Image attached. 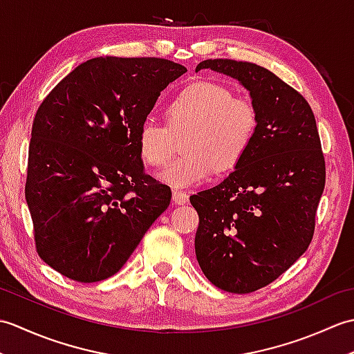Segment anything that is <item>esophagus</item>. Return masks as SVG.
Segmentation results:
<instances>
[{
    "instance_id": "obj_1",
    "label": "esophagus",
    "mask_w": 354,
    "mask_h": 354,
    "mask_svg": "<svg viewBox=\"0 0 354 354\" xmlns=\"http://www.w3.org/2000/svg\"><path fill=\"white\" fill-rule=\"evenodd\" d=\"M171 198H173V202H175L176 205H184V204H187V202H189V194L184 193V192H179V190H173Z\"/></svg>"
}]
</instances>
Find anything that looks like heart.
Returning <instances> with one entry per match:
<instances>
[{"instance_id":"1","label":"heart","mask_w":354,"mask_h":354,"mask_svg":"<svg viewBox=\"0 0 354 354\" xmlns=\"http://www.w3.org/2000/svg\"><path fill=\"white\" fill-rule=\"evenodd\" d=\"M167 126L146 118L138 127L137 146L141 160L158 167L173 155L176 138L185 155L170 161L158 173L161 183L185 189L217 171H228L243 160L259 131L255 104L234 97L216 82H194L170 102Z\"/></svg>"}]
</instances>
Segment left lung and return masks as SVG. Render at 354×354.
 Listing matches in <instances>:
<instances>
[{
  "label": "left lung",
  "mask_w": 354,
  "mask_h": 354,
  "mask_svg": "<svg viewBox=\"0 0 354 354\" xmlns=\"http://www.w3.org/2000/svg\"><path fill=\"white\" fill-rule=\"evenodd\" d=\"M239 80L259 111L252 146L228 178L190 196L199 214L194 251L216 288L250 293L286 272L309 248L326 185V162L309 103L251 62L207 59Z\"/></svg>",
  "instance_id": "obj_1"
}]
</instances>
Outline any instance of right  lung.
Listing matches in <instances>:
<instances>
[{
	"label": "right lung",
	"mask_w": 354,
	"mask_h": 354,
	"mask_svg": "<svg viewBox=\"0 0 354 354\" xmlns=\"http://www.w3.org/2000/svg\"><path fill=\"white\" fill-rule=\"evenodd\" d=\"M185 71L160 57H95L41 103L26 201L36 251L59 274L106 280L167 209L171 190L146 175L137 133L162 89Z\"/></svg>",
	"instance_id": "add662e5"
}]
</instances>
